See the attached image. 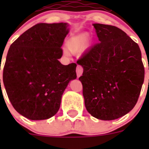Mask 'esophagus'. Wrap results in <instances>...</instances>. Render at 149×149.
Listing matches in <instances>:
<instances>
[{"label":"esophagus","instance_id":"obj_1","mask_svg":"<svg viewBox=\"0 0 149 149\" xmlns=\"http://www.w3.org/2000/svg\"><path fill=\"white\" fill-rule=\"evenodd\" d=\"M83 72H84V69H83L82 66H81V65H77V69H76V72H77V77H79L81 75V74H82Z\"/></svg>","mask_w":149,"mask_h":149}]
</instances>
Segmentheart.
I'll return each instance as SVG.
<instances>
[{
  "label": "heart",
  "instance_id": "heart-1",
  "mask_svg": "<svg viewBox=\"0 0 149 149\" xmlns=\"http://www.w3.org/2000/svg\"><path fill=\"white\" fill-rule=\"evenodd\" d=\"M89 39L87 33H81L74 36L68 39L67 48L72 54H78L84 51L86 47Z\"/></svg>",
  "mask_w": 149,
  "mask_h": 149
}]
</instances>
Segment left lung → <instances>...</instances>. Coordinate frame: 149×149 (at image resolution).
<instances>
[{"label": "left lung", "instance_id": "8db88e82", "mask_svg": "<svg viewBox=\"0 0 149 149\" xmlns=\"http://www.w3.org/2000/svg\"><path fill=\"white\" fill-rule=\"evenodd\" d=\"M99 42L77 61L85 107L101 120L119 119L139 98L145 69L137 43L115 26L93 24Z\"/></svg>", "mask_w": 149, "mask_h": 149}]
</instances>
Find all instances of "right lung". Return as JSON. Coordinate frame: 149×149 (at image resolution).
<instances>
[{"label":"right lung","mask_w":149,"mask_h":149,"mask_svg":"<svg viewBox=\"0 0 149 149\" xmlns=\"http://www.w3.org/2000/svg\"><path fill=\"white\" fill-rule=\"evenodd\" d=\"M68 26L37 24L8 51L3 82L14 109L27 119L43 120L54 116L68 83L77 77L76 63L64 65L59 61Z\"/></svg>","instance_id":"obj_1"}]
</instances>
